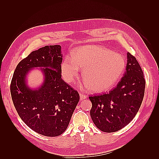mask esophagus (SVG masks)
Here are the masks:
<instances>
[{"label": "esophagus", "mask_w": 159, "mask_h": 159, "mask_svg": "<svg viewBox=\"0 0 159 159\" xmlns=\"http://www.w3.org/2000/svg\"><path fill=\"white\" fill-rule=\"evenodd\" d=\"M79 94H80V100H83L84 99H85L87 97V95H85V94H84L83 93H80Z\"/></svg>", "instance_id": "esophagus-1"}]
</instances>
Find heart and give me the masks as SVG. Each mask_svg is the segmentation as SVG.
I'll return each mask as SVG.
<instances>
[{
  "label": "heart",
  "instance_id": "1",
  "mask_svg": "<svg viewBox=\"0 0 159 159\" xmlns=\"http://www.w3.org/2000/svg\"><path fill=\"white\" fill-rule=\"evenodd\" d=\"M124 57L112 50L96 46H83L66 57L61 72L67 83H72L83 70L85 85L90 92L100 93L109 90L119 81L126 68Z\"/></svg>",
  "mask_w": 159,
  "mask_h": 159
}]
</instances>
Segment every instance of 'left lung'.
<instances>
[{"mask_svg":"<svg viewBox=\"0 0 159 159\" xmlns=\"http://www.w3.org/2000/svg\"><path fill=\"white\" fill-rule=\"evenodd\" d=\"M126 71L110 92L90 96V116L96 126L105 133H113L129 124L142 103L146 80L136 58L127 54Z\"/></svg>","mask_w":159,"mask_h":159,"instance_id":"left-lung-1","label":"left lung"}]
</instances>
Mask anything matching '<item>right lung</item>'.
Segmentation results:
<instances>
[{"label":"right lung","mask_w":159,"mask_h":159,"mask_svg":"<svg viewBox=\"0 0 159 159\" xmlns=\"http://www.w3.org/2000/svg\"><path fill=\"white\" fill-rule=\"evenodd\" d=\"M61 46H46L31 52L16 66L10 85L11 98L19 116L42 135L57 137L68 126L80 96L61 79ZM42 66L45 83L38 90L25 84L28 70Z\"/></svg>","instance_id":"1"}]
</instances>
